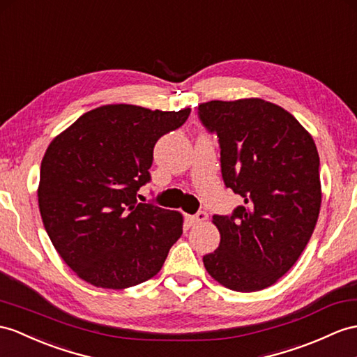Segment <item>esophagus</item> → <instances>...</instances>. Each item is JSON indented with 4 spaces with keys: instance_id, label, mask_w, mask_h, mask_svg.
Returning <instances> with one entry per match:
<instances>
[{
    "instance_id": "34e87169",
    "label": "esophagus",
    "mask_w": 357,
    "mask_h": 357,
    "mask_svg": "<svg viewBox=\"0 0 357 357\" xmlns=\"http://www.w3.org/2000/svg\"><path fill=\"white\" fill-rule=\"evenodd\" d=\"M206 220H207V213H206L204 211H199V212L195 213V215L188 216V221H189L190 225H197V224L203 222V221H206Z\"/></svg>"
}]
</instances>
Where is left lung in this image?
Masks as SVG:
<instances>
[{
    "mask_svg": "<svg viewBox=\"0 0 357 357\" xmlns=\"http://www.w3.org/2000/svg\"><path fill=\"white\" fill-rule=\"evenodd\" d=\"M198 116L218 136L224 185L244 199L231 215H213L221 242L204 266L231 291L265 289L297 262L317 225V145L289 112L260 98L203 102Z\"/></svg>",
    "mask_w": 357,
    "mask_h": 357,
    "instance_id": "1",
    "label": "left lung"
}]
</instances>
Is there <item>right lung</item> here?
I'll return each instance as SVG.
<instances>
[{"instance_id":"right-lung-1","label":"right lung","mask_w":357,"mask_h":357,"mask_svg":"<svg viewBox=\"0 0 357 357\" xmlns=\"http://www.w3.org/2000/svg\"><path fill=\"white\" fill-rule=\"evenodd\" d=\"M190 109L107 104L53 139L40 163L39 211L57 253L97 288L126 289L160 271L183 233V216L137 203L151 180L155 142Z\"/></svg>"}]
</instances>
